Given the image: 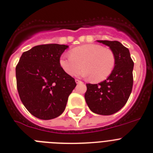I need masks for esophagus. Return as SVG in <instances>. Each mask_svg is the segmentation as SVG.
<instances>
[{"label":"esophagus","instance_id":"1","mask_svg":"<svg viewBox=\"0 0 153 153\" xmlns=\"http://www.w3.org/2000/svg\"><path fill=\"white\" fill-rule=\"evenodd\" d=\"M75 82H76V84H81V83H82V81H80V80H78V79H75Z\"/></svg>","mask_w":153,"mask_h":153}]
</instances>
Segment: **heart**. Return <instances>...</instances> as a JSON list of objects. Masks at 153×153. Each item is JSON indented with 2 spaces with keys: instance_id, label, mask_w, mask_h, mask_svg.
<instances>
[{
  "instance_id": "heart-1",
  "label": "heart",
  "mask_w": 153,
  "mask_h": 153,
  "mask_svg": "<svg viewBox=\"0 0 153 153\" xmlns=\"http://www.w3.org/2000/svg\"><path fill=\"white\" fill-rule=\"evenodd\" d=\"M71 54L60 57V66L68 75L76 74L90 78L93 82H101L108 78L115 66V56L109 48L98 44H85L72 48Z\"/></svg>"
}]
</instances>
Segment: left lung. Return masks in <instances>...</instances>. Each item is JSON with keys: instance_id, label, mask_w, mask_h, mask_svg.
Masks as SVG:
<instances>
[{"instance_id": "1", "label": "left lung", "mask_w": 153, "mask_h": 153, "mask_svg": "<svg viewBox=\"0 0 153 153\" xmlns=\"http://www.w3.org/2000/svg\"><path fill=\"white\" fill-rule=\"evenodd\" d=\"M110 48L115 56L114 70L106 80L96 84H87L84 98L89 108L100 115H111L128 101L133 86L134 63L129 50L118 41L97 40Z\"/></svg>"}]
</instances>
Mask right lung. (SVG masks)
Here are the masks:
<instances>
[{
	"label": "right lung",
	"mask_w": 153,
	"mask_h": 153,
	"mask_svg": "<svg viewBox=\"0 0 153 153\" xmlns=\"http://www.w3.org/2000/svg\"><path fill=\"white\" fill-rule=\"evenodd\" d=\"M68 45L47 44L33 47L22 54L16 68L17 89L22 103L33 116L54 119L62 114L76 87L59 60Z\"/></svg>",
	"instance_id": "add662e5"
}]
</instances>
